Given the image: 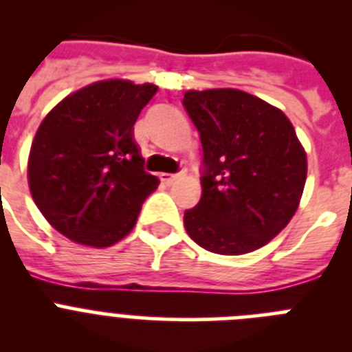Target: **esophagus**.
Returning <instances> with one entry per match:
<instances>
[{
	"instance_id": "34e87169",
	"label": "esophagus",
	"mask_w": 352,
	"mask_h": 352,
	"mask_svg": "<svg viewBox=\"0 0 352 352\" xmlns=\"http://www.w3.org/2000/svg\"><path fill=\"white\" fill-rule=\"evenodd\" d=\"M179 176H182V174H169V173H162L160 174V179L164 183H167V185H170V183H174L176 182V179L179 178Z\"/></svg>"
}]
</instances>
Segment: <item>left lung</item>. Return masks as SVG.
I'll use <instances>...</instances> for the list:
<instances>
[{
  "label": "left lung",
  "instance_id": "8db88e82",
  "mask_svg": "<svg viewBox=\"0 0 352 352\" xmlns=\"http://www.w3.org/2000/svg\"><path fill=\"white\" fill-rule=\"evenodd\" d=\"M203 144V194L185 211L199 247L241 256L275 238L296 213L307 155L280 109L239 89L186 91Z\"/></svg>",
  "mask_w": 352,
  "mask_h": 352
}]
</instances>
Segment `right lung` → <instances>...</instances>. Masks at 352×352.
<instances>
[{
    "label": "right lung",
    "instance_id": "right-lung-1",
    "mask_svg": "<svg viewBox=\"0 0 352 352\" xmlns=\"http://www.w3.org/2000/svg\"><path fill=\"white\" fill-rule=\"evenodd\" d=\"M155 84L111 79L72 93L36 130L28 162L33 201L56 231L111 247L138 222L158 178L144 170L133 123Z\"/></svg>",
    "mask_w": 352,
    "mask_h": 352
}]
</instances>
